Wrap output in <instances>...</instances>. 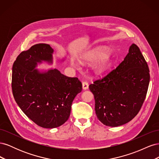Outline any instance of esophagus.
Here are the masks:
<instances>
[{
  "label": "esophagus",
  "mask_w": 159,
  "mask_h": 159,
  "mask_svg": "<svg viewBox=\"0 0 159 159\" xmlns=\"http://www.w3.org/2000/svg\"><path fill=\"white\" fill-rule=\"evenodd\" d=\"M88 88H89L88 83L87 82V81H84V82L82 83V88H83V89L85 90V89H88Z\"/></svg>",
  "instance_id": "1"
}]
</instances>
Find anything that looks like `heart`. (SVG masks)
<instances>
[{"mask_svg":"<svg viewBox=\"0 0 159 159\" xmlns=\"http://www.w3.org/2000/svg\"><path fill=\"white\" fill-rule=\"evenodd\" d=\"M85 62L91 64L96 62L94 70L98 74H102L108 68L111 61V54L104 48L99 47L89 51L83 56Z\"/></svg>","mask_w":159,"mask_h":159,"instance_id":"1","label":"heart"}]
</instances>
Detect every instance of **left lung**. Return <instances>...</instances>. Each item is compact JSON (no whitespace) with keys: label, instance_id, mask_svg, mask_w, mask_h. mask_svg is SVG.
I'll return each instance as SVG.
<instances>
[{"label":"left lung","instance_id":"left-lung-1","mask_svg":"<svg viewBox=\"0 0 159 159\" xmlns=\"http://www.w3.org/2000/svg\"><path fill=\"white\" fill-rule=\"evenodd\" d=\"M149 81L147 61L139 47L133 44L116 68L89 86L94 95L98 119L109 127L129 122L142 107Z\"/></svg>","mask_w":159,"mask_h":159}]
</instances>
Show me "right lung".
<instances>
[{
    "label": "right lung",
    "mask_w": 159,
    "mask_h": 159,
    "mask_svg": "<svg viewBox=\"0 0 159 159\" xmlns=\"http://www.w3.org/2000/svg\"><path fill=\"white\" fill-rule=\"evenodd\" d=\"M54 50L38 44L22 52L12 66V89L16 103L38 126L52 129L68 119L72 102L82 90L78 78H70L57 69L40 72L38 64H52Z\"/></svg>",
    "instance_id": "obj_1"
}]
</instances>
